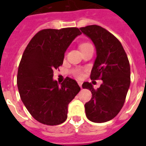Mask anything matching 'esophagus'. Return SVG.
Masks as SVG:
<instances>
[{"label":"esophagus","instance_id":"34e87169","mask_svg":"<svg viewBox=\"0 0 146 146\" xmlns=\"http://www.w3.org/2000/svg\"><path fill=\"white\" fill-rule=\"evenodd\" d=\"M78 84H79V86H80V88H82V82H80V81H79L78 82Z\"/></svg>","mask_w":146,"mask_h":146}]
</instances>
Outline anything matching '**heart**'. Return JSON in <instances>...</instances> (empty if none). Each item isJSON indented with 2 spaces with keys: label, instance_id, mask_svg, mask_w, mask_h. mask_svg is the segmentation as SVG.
Here are the masks:
<instances>
[{
  "label": "heart",
  "instance_id": "heart-1",
  "mask_svg": "<svg viewBox=\"0 0 146 146\" xmlns=\"http://www.w3.org/2000/svg\"><path fill=\"white\" fill-rule=\"evenodd\" d=\"M90 45H92V44H90V43H89V42H82V43H81V44H80V50H82V49L86 48L90 46ZM75 75L76 77L81 78L82 76V73L80 70H76L75 71Z\"/></svg>",
  "mask_w": 146,
  "mask_h": 146
}]
</instances>
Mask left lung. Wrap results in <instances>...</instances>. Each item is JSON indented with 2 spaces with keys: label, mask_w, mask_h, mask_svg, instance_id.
<instances>
[{
  "label": "left lung",
  "mask_w": 146,
  "mask_h": 146,
  "mask_svg": "<svg viewBox=\"0 0 146 146\" xmlns=\"http://www.w3.org/2000/svg\"><path fill=\"white\" fill-rule=\"evenodd\" d=\"M80 29L96 46L97 57L90 78L103 81L97 89L83 82L82 88L92 94L85 104L86 115L94 123L107 122L117 115L124 104L130 85L129 60L120 41L105 29L92 25Z\"/></svg>",
  "instance_id": "8db88e82"
}]
</instances>
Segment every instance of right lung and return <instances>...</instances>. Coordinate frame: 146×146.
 Wrapping results in <instances>:
<instances>
[{
    "mask_svg": "<svg viewBox=\"0 0 146 146\" xmlns=\"http://www.w3.org/2000/svg\"><path fill=\"white\" fill-rule=\"evenodd\" d=\"M82 33L76 27L39 31L24 50L17 73L21 100L35 120L54 126L67 118L68 104L80 91L76 81L54 80V70L63 64L64 53Z\"/></svg>",
    "mask_w": 146,
    "mask_h": 146,
    "instance_id": "right-lung-1",
    "label": "right lung"
}]
</instances>
